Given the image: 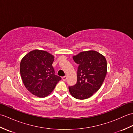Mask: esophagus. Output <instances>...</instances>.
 I'll use <instances>...</instances> for the list:
<instances>
[{
	"label": "esophagus",
	"instance_id": "1",
	"mask_svg": "<svg viewBox=\"0 0 133 133\" xmlns=\"http://www.w3.org/2000/svg\"><path fill=\"white\" fill-rule=\"evenodd\" d=\"M62 80L64 81H66V80L67 79V77H66V76H64V77H62Z\"/></svg>",
	"mask_w": 133,
	"mask_h": 133
}]
</instances>
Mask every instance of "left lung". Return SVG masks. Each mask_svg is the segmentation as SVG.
<instances>
[{
	"instance_id": "8db88e82",
	"label": "left lung",
	"mask_w": 133,
	"mask_h": 133,
	"mask_svg": "<svg viewBox=\"0 0 133 133\" xmlns=\"http://www.w3.org/2000/svg\"><path fill=\"white\" fill-rule=\"evenodd\" d=\"M78 64L77 82L69 87L70 94L78 99L89 98L100 89L107 74L105 57L96 51L79 53L72 57Z\"/></svg>"
}]
</instances>
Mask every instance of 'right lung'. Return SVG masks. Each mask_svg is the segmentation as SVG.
I'll list each match as a JSON object with an SVG mask.
<instances>
[{
  "instance_id": "add662e5",
  "label": "right lung",
  "mask_w": 133,
  "mask_h": 133,
  "mask_svg": "<svg viewBox=\"0 0 133 133\" xmlns=\"http://www.w3.org/2000/svg\"><path fill=\"white\" fill-rule=\"evenodd\" d=\"M54 56L46 51L34 50L22 58L20 72L26 88L33 95L43 98L54 89L61 77L52 66Z\"/></svg>"
}]
</instances>
